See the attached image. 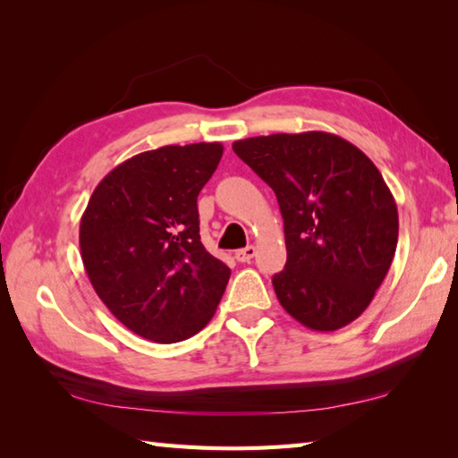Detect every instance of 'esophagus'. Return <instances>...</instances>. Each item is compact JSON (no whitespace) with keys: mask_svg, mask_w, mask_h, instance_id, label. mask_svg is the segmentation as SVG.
Wrapping results in <instances>:
<instances>
[{"mask_svg":"<svg viewBox=\"0 0 458 458\" xmlns=\"http://www.w3.org/2000/svg\"><path fill=\"white\" fill-rule=\"evenodd\" d=\"M254 256H256V248H254V246H248V248H244V250H238L236 254H234V258H236L238 261H242V264H246V261H250Z\"/></svg>","mask_w":458,"mask_h":458,"instance_id":"obj_1","label":"esophagus"}]
</instances>
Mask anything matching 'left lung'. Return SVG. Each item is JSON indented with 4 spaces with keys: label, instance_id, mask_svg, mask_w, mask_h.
<instances>
[{
    "label": "left lung",
    "instance_id": "1",
    "mask_svg": "<svg viewBox=\"0 0 458 458\" xmlns=\"http://www.w3.org/2000/svg\"><path fill=\"white\" fill-rule=\"evenodd\" d=\"M274 189L287 264L274 276L281 307L328 333L364 313L392 266L397 207L376 165L327 131L274 133L232 143Z\"/></svg>",
    "mask_w": 458,
    "mask_h": 458
}]
</instances>
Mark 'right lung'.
<instances>
[{
  "mask_svg": "<svg viewBox=\"0 0 458 458\" xmlns=\"http://www.w3.org/2000/svg\"><path fill=\"white\" fill-rule=\"evenodd\" d=\"M222 143L165 145L112 169L81 220V256L102 303L131 333L171 344L208 325L230 267L200 242L197 197Z\"/></svg>",
  "mask_w": 458,
  "mask_h": 458,
  "instance_id": "right-lung-1",
  "label": "right lung"
}]
</instances>
